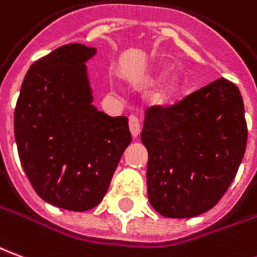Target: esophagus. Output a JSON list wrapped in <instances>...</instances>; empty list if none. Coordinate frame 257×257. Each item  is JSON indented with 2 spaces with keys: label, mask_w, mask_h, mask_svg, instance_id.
Instances as JSON below:
<instances>
[{
  "label": "esophagus",
  "mask_w": 257,
  "mask_h": 257,
  "mask_svg": "<svg viewBox=\"0 0 257 257\" xmlns=\"http://www.w3.org/2000/svg\"><path fill=\"white\" fill-rule=\"evenodd\" d=\"M129 129H131V134L134 138H138L141 134V122L135 115L129 116Z\"/></svg>",
  "instance_id": "esophagus-1"
}]
</instances>
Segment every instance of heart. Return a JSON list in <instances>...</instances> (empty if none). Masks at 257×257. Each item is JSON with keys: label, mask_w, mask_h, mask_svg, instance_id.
<instances>
[{"label": "heart", "mask_w": 257, "mask_h": 257, "mask_svg": "<svg viewBox=\"0 0 257 257\" xmlns=\"http://www.w3.org/2000/svg\"><path fill=\"white\" fill-rule=\"evenodd\" d=\"M161 75H163V72H154L152 75H149L142 80V86L153 85V83H156V80H158L161 77ZM178 90L179 79L172 73L171 75H166L164 78H162L159 81L157 85L154 86L153 100L156 103H166L170 98L174 97L178 93Z\"/></svg>", "instance_id": "heart-1"}]
</instances>
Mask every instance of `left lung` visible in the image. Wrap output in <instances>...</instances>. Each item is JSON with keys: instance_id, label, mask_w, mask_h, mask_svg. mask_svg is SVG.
<instances>
[{"instance_id": "obj_1", "label": "left lung", "mask_w": 257, "mask_h": 257, "mask_svg": "<svg viewBox=\"0 0 257 257\" xmlns=\"http://www.w3.org/2000/svg\"><path fill=\"white\" fill-rule=\"evenodd\" d=\"M147 196L170 218H191L214 207L239 168L247 141L239 89L217 79L168 108L145 115Z\"/></svg>"}]
</instances>
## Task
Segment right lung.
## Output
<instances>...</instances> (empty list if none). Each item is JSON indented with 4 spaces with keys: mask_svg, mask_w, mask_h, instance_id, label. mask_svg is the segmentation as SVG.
Returning <instances> with one entry per match:
<instances>
[{
    "mask_svg": "<svg viewBox=\"0 0 257 257\" xmlns=\"http://www.w3.org/2000/svg\"><path fill=\"white\" fill-rule=\"evenodd\" d=\"M96 53L73 43L36 61L14 116L18 153L33 189L44 202L72 211L103 200L132 141L126 116L93 105L86 62Z\"/></svg>",
    "mask_w": 257,
    "mask_h": 257,
    "instance_id": "1",
    "label": "right lung"
}]
</instances>
